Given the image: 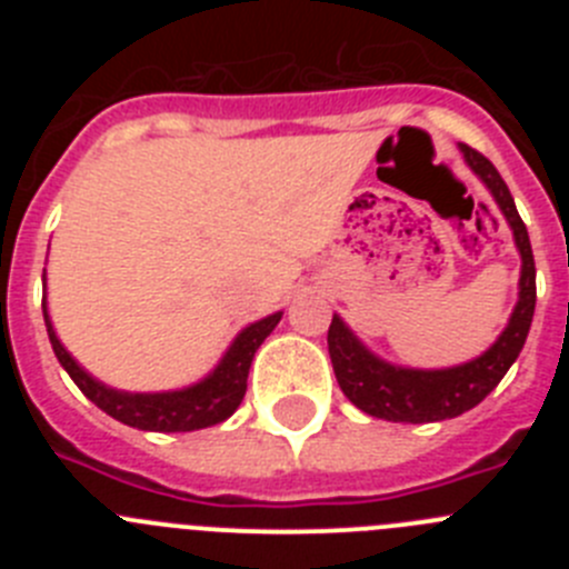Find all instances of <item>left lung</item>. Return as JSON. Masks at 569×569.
Wrapping results in <instances>:
<instances>
[{"label":"left lung","instance_id":"8db88e82","mask_svg":"<svg viewBox=\"0 0 569 569\" xmlns=\"http://www.w3.org/2000/svg\"><path fill=\"white\" fill-rule=\"evenodd\" d=\"M461 153L496 196V202L516 236V248L521 253L519 305L512 310L505 333L485 356L467 361V365L447 367V370H410V367L387 365V361L376 359L370 350H365V345L345 328V321L333 316L328 330V350L341 393L376 419L425 425V421H445L467 413L479 401H485L492 387L505 379L530 333L532 310H536V261H532L530 236H527L525 222L512 202L510 188L505 184L499 170L492 168L490 159L481 156L479 150H472L470 144H461Z\"/></svg>","mask_w":569,"mask_h":569}]
</instances>
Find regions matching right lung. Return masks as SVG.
I'll return each instance as SVG.
<instances>
[{
	"label": "right lung",
	"instance_id": "add662e5",
	"mask_svg": "<svg viewBox=\"0 0 569 569\" xmlns=\"http://www.w3.org/2000/svg\"><path fill=\"white\" fill-rule=\"evenodd\" d=\"M279 319L281 313H273L241 330L213 373L199 381V385L188 387V390H176V393H122V390L104 387L102 381L84 373L82 367L70 359L62 341L50 328L48 310H44V325H48L53 353H57L59 365L68 370L70 379L77 381L79 390L99 410L113 416L116 421L136 427V430H153V433H190V430H202V427L219 425L228 416H233V410L244 399V390H248L250 361H253L261 341L273 333Z\"/></svg>",
	"mask_w": 569,
	"mask_h": 569
}]
</instances>
